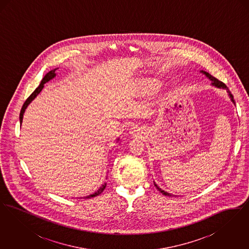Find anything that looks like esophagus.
Listing matches in <instances>:
<instances>
[{
	"label": "esophagus",
	"mask_w": 249,
	"mask_h": 249,
	"mask_svg": "<svg viewBox=\"0 0 249 249\" xmlns=\"http://www.w3.org/2000/svg\"><path fill=\"white\" fill-rule=\"evenodd\" d=\"M132 130H133V129H132ZM134 132H135V130H132V131H130V133H134Z\"/></svg>",
	"instance_id": "34e87169"
}]
</instances>
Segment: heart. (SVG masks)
I'll use <instances>...</instances> for the list:
<instances>
[{"label":"heart","mask_w":249,"mask_h":249,"mask_svg":"<svg viewBox=\"0 0 249 249\" xmlns=\"http://www.w3.org/2000/svg\"><path fill=\"white\" fill-rule=\"evenodd\" d=\"M142 86L146 91H155L160 87V82L157 79L149 78L142 81Z\"/></svg>","instance_id":"obj_1"}]
</instances>
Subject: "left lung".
Segmentation results:
<instances>
[{
	"label": "left lung",
	"mask_w": 249,
	"mask_h": 249,
	"mask_svg": "<svg viewBox=\"0 0 249 249\" xmlns=\"http://www.w3.org/2000/svg\"><path fill=\"white\" fill-rule=\"evenodd\" d=\"M200 72H201L202 74H204L210 81H211V86L212 87H214V88H216V89H226L227 90V92H228V96L230 97V99H231V101L232 102V104L235 106V102H234V99H233V96L232 94L230 92V90H229V89L227 88V86H226L225 84L222 83L221 81H219V80H217L216 78H214L213 76H212L210 73H208L207 71H202L201 70ZM155 187L157 188V190H159L160 192H161L163 195H165V196H172V194L171 193H169V192H167L165 190H161L156 183L154 182Z\"/></svg>",
	"instance_id": "1"
}]
</instances>
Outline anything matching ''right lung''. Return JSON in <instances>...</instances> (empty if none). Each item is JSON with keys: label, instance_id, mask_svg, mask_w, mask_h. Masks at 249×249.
I'll list each match as a JSON object with an SVG mask.
<instances>
[{"label": "right lung", "instance_id": "1", "mask_svg": "<svg viewBox=\"0 0 249 249\" xmlns=\"http://www.w3.org/2000/svg\"><path fill=\"white\" fill-rule=\"evenodd\" d=\"M59 68H55V69H53V70H51V71H48V73L44 76V78L42 79V81H41V83L40 85L37 87L36 89V90L32 93V94L30 95V97L26 100V102L24 103L23 107L21 108V111H20V114H19V122H20V126H21V124H22V120H23V115L24 113H25V110L27 109V107H29V105L36 99V97H37V95L39 94L41 91H42V89H44V85L46 83H48V81H50V80H52L53 78H55L56 77V75H57V73H56V71L58 70ZM119 138L117 139V142H119ZM106 187H107V182L106 183H104L98 190H96L94 193H92V194H90V195H88V196H86V197H84L85 199H89V198H91V197H95V196H97V195H99V194H101L104 190L106 189Z\"/></svg>", "mask_w": 249, "mask_h": 249}]
</instances>
